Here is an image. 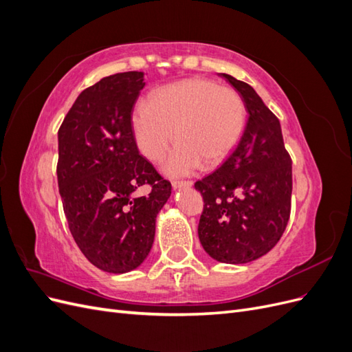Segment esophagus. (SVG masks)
I'll use <instances>...</instances> for the list:
<instances>
[{
    "instance_id": "obj_1",
    "label": "esophagus",
    "mask_w": 352,
    "mask_h": 352,
    "mask_svg": "<svg viewBox=\"0 0 352 352\" xmlns=\"http://www.w3.org/2000/svg\"><path fill=\"white\" fill-rule=\"evenodd\" d=\"M172 185H173L175 189H182V188L192 186L194 182H192V180H173Z\"/></svg>"
}]
</instances>
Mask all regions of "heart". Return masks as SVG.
I'll return each mask as SVG.
<instances>
[{"label":"heart","instance_id":"obj_1","mask_svg":"<svg viewBox=\"0 0 352 352\" xmlns=\"http://www.w3.org/2000/svg\"><path fill=\"white\" fill-rule=\"evenodd\" d=\"M132 131L140 151L160 163L175 141L180 142L166 170L186 175L202 163L220 164L236 146L245 126L239 92L207 78H189L157 89L150 104L132 111Z\"/></svg>","mask_w":352,"mask_h":352}]
</instances>
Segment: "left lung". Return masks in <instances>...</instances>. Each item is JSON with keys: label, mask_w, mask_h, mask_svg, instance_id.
I'll return each instance as SVG.
<instances>
[{"label": "left lung", "mask_w": 352, "mask_h": 352, "mask_svg": "<svg viewBox=\"0 0 352 352\" xmlns=\"http://www.w3.org/2000/svg\"><path fill=\"white\" fill-rule=\"evenodd\" d=\"M245 102L248 120L238 146L216 172L195 184L204 208L198 236L220 263L243 264L267 254L291 214L292 160L279 119L252 87L220 73Z\"/></svg>", "instance_id": "left-lung-1"}]
</instances>
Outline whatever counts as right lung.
<instances>
[{
  "label": "right lung",
  "mask_w": 352,
  "mask_h": 352,
  "mask_svg": "<svg viewBox=\"0 0 352 352\" xmlns=\"http://www.w3.org/2000/svg\"><path fill=\"white\" fill-rule=\"evenodd\" d=\"M142 72L116 73L80 92L58 129L57 179L79 250L109 273L136 269L151 251L172 185L138 151L133 105ZM151 194L135 197L140 186Z\"/></svg>",
  "instance_id": "add662e5"
}]
</instances>
